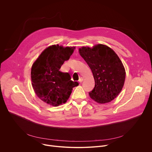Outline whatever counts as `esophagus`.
Here are the masks:
<instances>
[{
    "instance_id": "34e87169",
    "label": "esophagus",
    "mask_w": 152,
    "mask_h": 152,
    "mask_svg": "<svg viewBox=\"0 0 152 152\" xmlns=\"http://www.w3.org/2000/svg\"><path fill=\"white\" fill-rule=\"evenodd\" d=\"M83 80V77H80V78L79 79V83H82Z\"/></svg>"
}]
</instances>
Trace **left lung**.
<instances>
[{
    "instance_id": "8db88e82",
    "label": "left lung",
    "mask_w": 152,
    "mask_h": 152,
    "mask_svg": "<svg viewBox=\"0 0 152 152\" xmlns=\"http://www.w3.org/2000/svg\"><path fill=\"white\" fill-rule=\"evenodd\" d=\"M80 56L90 67L95 80V87L89 96L99 104L109 103L121 92L124 85L126 72L119 57L110 47L97 44L92 48L79 49Z\"/></svg>"
}]
</instances>
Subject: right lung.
I'll use <instances>...</instances> for the list:
<instances>
[{
  "instance_id": "right-lung-1",
  "label": "right lung",
  "mask_w": 152,
  "mask_h": 152,
  "mask_svg": "<svg viewBox=\"0 0 152 152\" xmlns=\"http://www.w3.org/2000/svg\"><path fill=\"white\" fill-rule=\"evenodd\" d=\"M75 47L53 45L45 49L31 69V85L36 95L45 103L58 106L66 103L77 82L71 80L68 73L60 71Z\"/></svg>"
}]
</instances>
